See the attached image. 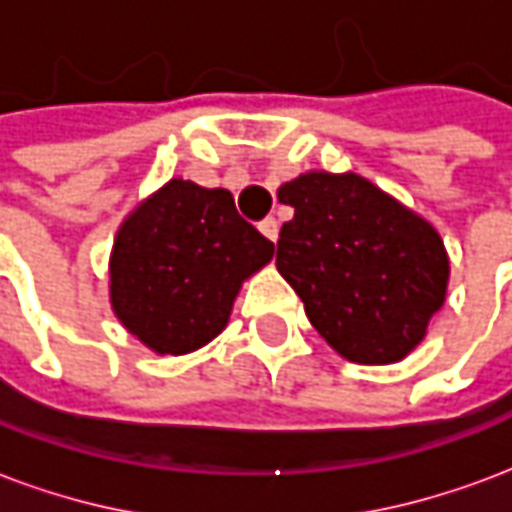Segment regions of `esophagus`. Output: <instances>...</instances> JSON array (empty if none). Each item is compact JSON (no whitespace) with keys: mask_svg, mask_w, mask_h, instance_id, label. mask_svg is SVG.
I'll use <instances>...</instances> for the list:
<instances>
[{"mask_svg":"<svg viewBox=\"0 0 512 512\" xmlns=\"http://www.w3.org/2000/svg\"><path fill=\"white\" fill-rule=\"evenodd\" d=\"M259 229H261V234H264V237H267V240H278V220L275 218H264L259 223Z\"/></svg>","mask_w":512,"mask_h":512,"instance_id":"34e87169","label":"esophagus"}]
</instances>
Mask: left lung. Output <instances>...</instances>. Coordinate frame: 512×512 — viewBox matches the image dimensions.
Wrapping results in <instances>:
<instances>
[{"label":"left lung","instance_id":"8db88e82","mask_svg":"<svg viewBox=\"0 0 512 512\" xmlns=\"http://www.w3.org/2000/svg\"><path fill=\"white\" fill-rule=\"evenodd\" d=\"M278 199L294 218L275 267L316 333L352 363L404 360L445 302L450 264L434 226L357 174H300Z\"/></svg>","mask_w":512,"mask_h":512}]
</instances>
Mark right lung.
I'll list each match as a JSON object with an SVG mask.
<instances>
[{"instance_id": "right-lung-1", "label": "right lung", "mask_w": 512, "mask_h": 512, "mask_svg": "<svg viewBox=\"0 0 512 512\" xmlns=\"http://www.w3.org/2000/svg\"><path fill=\"white\" fill-rule=\"evenodd\" d=\"M229 190L171 179L130 215L111 256L119 322L158 354L199 349L226 327L240 283L272 259Z\"/></svg>"}]
</instances>
